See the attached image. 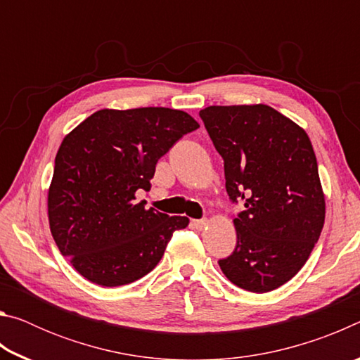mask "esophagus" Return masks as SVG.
<instances>
[{
    "label": "esophagus",
    "instance_id": "esophagus-1",
    "mask_svg": "<svg viewBox=\"0 0 360 360\" xmlns=\"http://www.w3.org/2000/svg\"><path fill=\"white\" fill-rule=\"evenodd\" d=\"M191 224L195 230H203L206 229V225H208V221H206V219H193Z\"/></svg>",
    "mask_w": 360,
    "mask_h": 360
}]
</instances>
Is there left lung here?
Returning <instances> with one entry per match:
<instances>
[{
	"label": "left lung",
	"instance_id": "left-lung-1",
	"mask_svg": "<svg viewBox=\"0 0 360 360\" xmlns=\"http://www.w3.org/2000/svg\"><path fill=\"white\" fill-rule=\"evenodd\" d=\"M224 158L225 188L245 211L233 219L236 248L219 260L238 288L264 294L294 278L319 240L326 219L318 162L300 125L266 105L200 111Z\"/></svg>",
	"mask_w": 360,
	"mask_h": 360
}]
</instances>
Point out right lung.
Segmentation results:
<instances>
[{
    "mask_svg": "<svg viewBox=\"0 0 360 360\" xmlns=\"http://www.w3.org/2000/svg\"><path fill=\"white\" fill-rule=\"evenodd\" d=\"M198 122L169 108L100 109L60 144L47 195L49 225L75 270L103 288L130 284L160 262L188 219L146 210L158 158Z\"/></svg>",
    "mask_w": 360,
    "mask_h": 360,
    "instance_id": "right-lung-1",
    "label": "right lung"
}]
</instances>
